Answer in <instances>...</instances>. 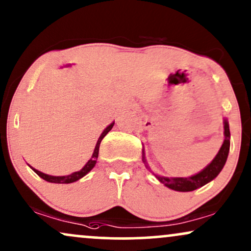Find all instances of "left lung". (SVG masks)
<instances>
[{
  "mask_svg": "<svg viewBox=\"0 0 251 251\" xmlns=\"http://www.w3.org/2000/svg\"><path fill=\"white\" fill-rule=\"evenodd\" d=\"M230 132H229V125H228L227 120H225V141L223 146H221L220 151L217 154V156L214 157V160L205 168L204 170L201 171L197 175L192 177H176V178H168V177H161L156 176V178L160 180L161 183L168 186L171 190H175V191L180 192H188L193 191V190L201 188L205 184L211 182L212 179H214L215 177L219 175L227 161L228 153H229V146H230ZM144 162L146 163L145 160V154H144ZM148 168V167H147Z\"/></svg>",
  "mask_w": 251,
  "mask_h": 251,
  "instance_id": "8db88e82",
  "label": "left lung"
}]
</instances>
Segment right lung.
I'll return each instance as SVG.
<instances>
[{
    "label": "right lung",
    "mask_w": 251,
    "mask_h": 251,
    "mask_svg": "<svg viewBox=\"0 0 251 251\" xmlns=\"http://www.w3.org/2000/svg\"><path fill=\"white\" fill-rule=\"evenodd\" d=\"M113 125H115V123L110 124V125L107 126V127H106L105 129H104V132L102 133V134H100V139H98V141H97V144H96V147H95V151H94L93 156H91L90 160L88 161L87 164H85V166H84L83 168H82L81 170L75 171V173H73V174H71V175H67V176H50V175H46V174L40 173V171L33 169L32 167H31V168H32L33 171L37 174L38 176L41 177V178L47 180V182H50V183L68 184V183L76 182V180H78L80 178H82V177H83V176L87 175L89 171H90V170L93 169V168L95 167V164H96V161H97V157H98V151H100V141H102L104 136H105V135L107 134V133H109V132L111 131V128L113 127Z\"/></svg>",
    "instance_id": "add662e5"
}]
</instances>
